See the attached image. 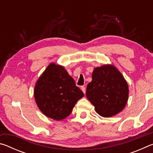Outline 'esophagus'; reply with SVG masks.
<instances>
[{"label":"esophagus","mask_w":153,"mask_h":153,"mask_svg":"<svg viewBox=\"0 0 153 153\" xmlns=\"http://www.w3.org/2000/svg\"><path fill=\"white\" fill-rule=\"evenodd\" d=\"M81 90H82V92H84V94H86V88L84 87V86H82L81 87Z\"/></svg>","instance_id":"1"}]
</instances>
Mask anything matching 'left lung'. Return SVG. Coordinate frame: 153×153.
<instances>
[{"mask_svg": "<svg viewBox=\"0 0 153 153\" xmlns=\"http://www.w3.org/2000/svg\"><path fill=\"white\" fill-rule=\"evenodd\" d=\"M92 78L86 95L96 112L103 117H110L122 111L128 102L129 88L117 67L108 64L95 67Z\"/></svg>", "mask_w": 153, "mask_h": 153, "instance_id": "8db88e82", "label": "left lung"}]
</instances>
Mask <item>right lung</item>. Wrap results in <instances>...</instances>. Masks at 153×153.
<instances>
[{
  "label": "right lung",
  "instance_id": "add662e5",
  "mask_svg": "<svg viewBox=\"0 0 153 153\" xmlns=\"http://www.w3.org/2000/svg\"><path fill=\"white\" fill-rule=\"evenodd\" d=\"M33 95L44 115L61 121L70 115L84 93L63 66L52 63L38 79Z\"/></svg>",
  "mask_w": 153,
  "mask_h": 153
}]
</instances>
